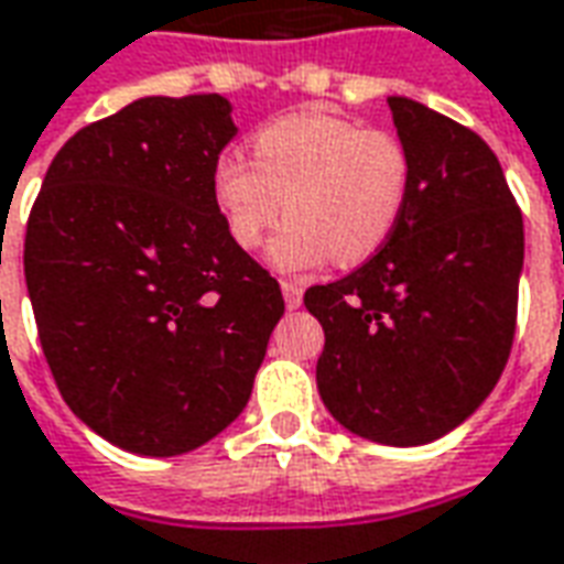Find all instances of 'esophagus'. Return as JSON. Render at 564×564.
Returning a JSON list of instances; mask_svg holds the SVG:
<instances>
[{
  "label": "esophagus",
  "instance_id": "1",
  "mask_svg": "<svg viewBox=\"0 0 564 564\" xmlns=\"http://www.w3.org/2000/svg\"><path fill=\"white\" fill-rule=\"evenodd\" d=\"M283 302H286V308H299L302 305V293H305V286L299 281H283Z\"/></svg>",
  "mask_w": 564,
  "mask_h": 564
}]
</instances>
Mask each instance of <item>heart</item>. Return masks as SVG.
I'll list each match as a JSON object with an SVG mask.
<instances>
[{
  "instance_id": "b5f03b06",
  "label": "heart",
  "mask_w": 564,
  "mask_h": 564,
  "mask_svg": "<svg viewBox=\"0 0 564 564\" xmlns=\"http://www.w3.org/2000/svg\"><path fill=\"white\" fill-rule=\"evenodd\" d=\"M409 176V152L393 133L302 112L256 131L253 161L223 152L214 164V200L243 250L259 247L286 207L290 219L269 247L274 269H321L333 256L357 265L393 235Z\"/></svg>"
}]
</instances>
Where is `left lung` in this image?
Masks as SVG:
<instances>
[{
	"label": "left lung",
	"mask_w": 564,
	"mask_h": 564,
	"mask_svg": "<svg viewBox=\"0 0 564 564\" xmlns=\"http://www.w3.org/2000/svg\"><path fill=\"white\" fill-rule=\"evenodd\" d=\"M409 152L403 216L366 265L311 286L323 326L317 391L381 446H424L498 384L516 329L522 214L486 140L409 97H388Z\"/></svg>",
	"instance_id": "1"
}]
</instances>
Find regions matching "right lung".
Wrapping results in <instances>:
<instances>
[{"instance_id": "add662e5", "label": "right lung", "mask_w": 564, "mask_h": 564, "mask_svg": "<svg viewBox=\"0 0 564 564\" xmlns=\"http://www.w3.org/2000/svg\"><path fill=\"white\" fill-rule=\"evenodd\" d=\"M238 133L219 94L140 97L54 155L23 241L39 341L106 443L171 458L243 412L283 314L228 235L214 164Z\"/></svg>"}]
</instances>
